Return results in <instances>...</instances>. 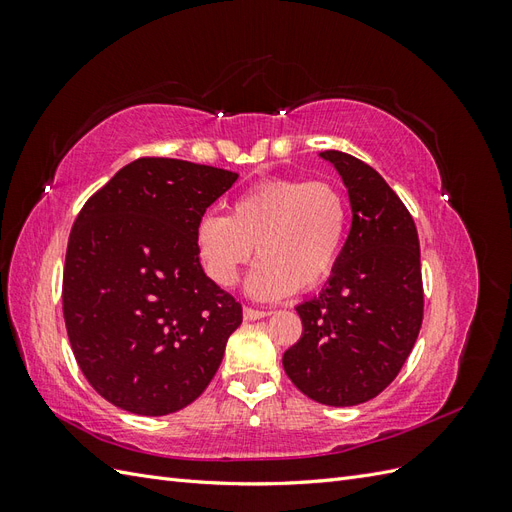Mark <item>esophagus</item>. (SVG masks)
<instances>
[{
    "label": "esophagus",
    "instance_id": "esophagus-1",
    "mask_svg": "<svg viewBox=\"0 0 512 512\" xmlns=\"http://www.w3.org/2000/svg\"><path fill=\"white\" fill-rule=\"evenodd\" d=\"M265 316H269V312H262V309H254V307H245L243 309V318L245 320H260V318H265Z\"/></svg>",
    "mask_w": 512,
    "mask_h": 512
}]
</instances>
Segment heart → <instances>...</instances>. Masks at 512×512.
I'll return each instance as SVG.
<instances>
[{
	"mask_svg": "<svg viewBox=\"0 0 512 512\" xmlns=\"http://www.w3.org/2000/svg\"><path fill=\"white\" fill-rule=\"evenodd\" d=\"M348 230V203L333 181L269 179L230 203L228 215L209 213L196 226V252L209 280L228 288L241 269L256 299H284L297 288H318L333 273Z\"/></svg>",
	"mask_w": 512,
	"mask_h": 512,
	"instance_id": "obj_1",
	"label": "heart"
}]
</instances>
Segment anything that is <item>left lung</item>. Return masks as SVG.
<instances>
[{
    "instance_id": "8db88e82",
    "label": "left lung",
    "mask_w": 512,
    "mask_h": 512,
    "mask_svg": "<svg viewBox=\"0 0 512 512\" xmlns=\"http://www.w3.org/2000/svg\"><path fill=\"white\" fill-rule=\"evenodd\" d=\"M344 179L352 226L327 286L297 305L303 335L284 352L292 384L324 406L374 399L404 367L423 322L421 247L410 211L374 168L322 151Z\"/></svg>"
}]
</instances>
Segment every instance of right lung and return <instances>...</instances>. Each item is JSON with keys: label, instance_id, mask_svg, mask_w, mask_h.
<instances>
[{"label": "right lung", "instance_id": "1", "mask_svg": "<svg viewBox=\"0 0 512 512\" xmlns=\"http://www.w3.org/2000/svg\"><path fill=\"white\" fill-rule=\"evenodd\" d=\"M237 177L138 158L83 205L68 239L64 320L76 363L113 406L177 412L218 371L243 312L200 267L196 226Z\"/></svg>", "mask_w": 512, "mask_h": 512}]
</instances>
